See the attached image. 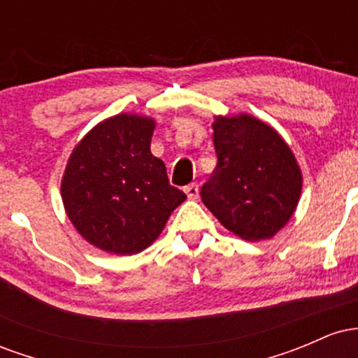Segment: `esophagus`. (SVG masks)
Listing matches in <instances>:
<instances>
[{
  "instance_id": "34e87169",
  "label": "esophagus",
  "mask_w": 358,
  "mask_h": 358,
  "mask_svg": "<svg viewBox=\"0 0 358 358\" xmlns=\"http://www.w3.org/2000/svg\"><path fill=\"white\" fill-rule=\"evenodd\" d=\"M183 192L187 193V196H188V199H190V200L199 199V185H196V183L187 185V187L183 188Z\"/></svg>"
}]
</instances>
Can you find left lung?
Returning <instances> with one entry per match:
<instances>
[{
  "mask_svg": "<svg viewBox=\"0 0 358 358\" xmlns=\"http://www.w3.org/2000/svg\"><path fill=\"white\" fill-rule=\"evenodd\" d=\"M217 166L200 196L225 229L245 241L271 239L293 217L303 176L273 127L249 114L213 121Z\"/></svg>",
  "mask_w": 358,
  "mask_h": 358,
  "instance_id": "1",
  "label": "left lung"
}]
</instances>
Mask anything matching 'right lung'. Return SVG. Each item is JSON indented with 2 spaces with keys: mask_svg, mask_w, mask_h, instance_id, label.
<instances>
[{
  "mask_svg": "<svg viewBox=\"0 0 358 358\" xmlns=\"http://www.w3.org/2000/svg\"><path fill=\"white\" fill-rule=\"evenodd\" d=\"M155 124L117 114L92 127L69 158L60 188L65 212L80 236L106 252L145 250L187 199L151 155Z\"/></svg>",
  "mask_w": 358,
  "mask_h": 358,
  "instance_id": "add662e5",
  "label": "right lung"
}]
</instances>
